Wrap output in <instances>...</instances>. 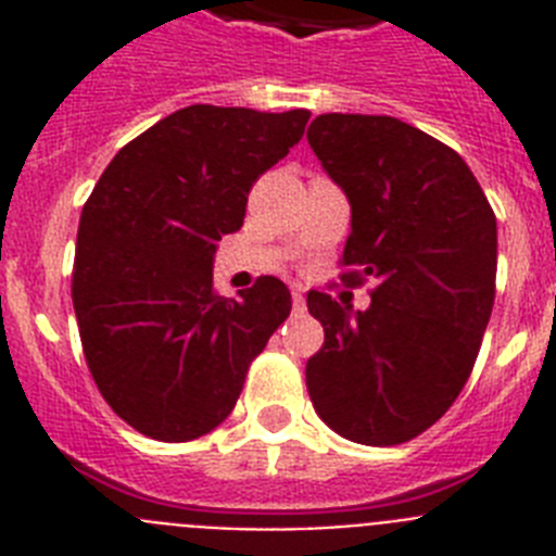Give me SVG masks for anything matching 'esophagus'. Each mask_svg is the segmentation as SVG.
Here are the masks:
<instances>
[{
    "instance_id": "34e87169",
    "label": "esophagus",
    "mask_w": 556,
    "mask_h": 556,
    "mask_svg": "<svg viewBox=\"0 0 556 556\" xmlns=\"http://www.w3.org/2000/svg\"><path fill=\"white\" fill-rule=\"evenodd\" d=\"M292 306L294 312H306V294H303L301 289H294L292 292Z\"/></svg>"
}]
</instances>
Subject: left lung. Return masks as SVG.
<instances>
[{
    "label": "left lung",
    "mask_w": 556,
    "mask_h": 556,
    "mask_svg": "<svg viewBox=\"0 0 556 556\" xmlns=\"http://www.w3.org/2000/svg\"><path fill=\"white\" fill-rule=\"evenodd\" d=\"M351 203L342 281H376L353 312L308 292L326 342L306 365L323 424L362 445H401L448 412L495 301L498 233L459 152L392 116L323 113L306 132Z\"/></svg>",
    "instance_id": "obj_1"
}]
</instances>
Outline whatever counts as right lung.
Masks as SVG:
<instances>
[{
	"label": "right lung",
	"instance_id": "add662e5",
	"mask_svg": "<svg viewBox=\"0 0 556 556\" xmlns=\"http://www.w3.org/2000/svg\"><path fill=\"white\" fill-rule=\"evenodd\" d=\"M308 116L180 108L122 147L83 205L72 269L83 353L108 406L144 437L186 443L217 429L289 317L283 281L264 275L233 301L214 292L211 269Z\"/></svg>",
	"mask_w": 556,
	"mask_h": 556
}]
</instances>
